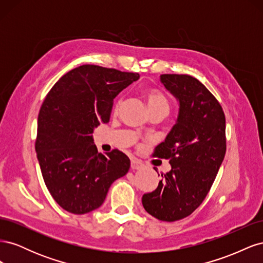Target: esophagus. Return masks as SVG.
Masks as SVG:
<instances>
[{"label": "esophagus", "instance_id": "1", "mask_svg": "<svg viewBox=\"0 0 263 263\" xmlns=\"http://www.w3.org/2000/svg\"><path fill=\"white\" fill-rule=\"evenodd\" d=\"M144 166V163H142L140 160L136 158H132V169L133 170H139Z\"/></svg>", "mask_w": 263, "mask_h": 263}]
</instances>
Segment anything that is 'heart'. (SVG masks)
<instances>
[{
  "instance_id": "1",
  "label": "heart",
  "mask_w": 263,
  "mask_h": 263,
  "mask_svg": "<svg viewBox=\"0 0 263 263\" xmlns=\"http://www.w3.org/2000/svg\"><path fill=\"white\" fill-rule=\"evenodd\" d=\"M146 102L149 112L151 110H163L166 114L169 113L170 109V102L168 98L160 91L157 89H151L146 92ZM119 102L116 104V107H118Z\"/></svg>"
}]
</instances>
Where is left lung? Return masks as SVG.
Masks as SVG:
<instances>
[{
    "label": "left lung",
    "mask_w": 263,
    "mask_h": 263,
    "mask_svg": "<svg viewBox=\"0 0 263 263\" xmlns=\"http://www.w3.org/2000/svg\"><path fill=\"white\" fill-rule=\"evenodd\" d=\"M160 82L179 104L176 124L155 153L170 159L171 170L141 202L151 216L174 221L192 214L208 195L226 154V121L218 101L197 79L161 74Z\"/></svg>",
    "instance_id": "left-lung-1"
}]
</instances>
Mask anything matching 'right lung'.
<instances>
[{"label": "right lung", "mask_w": 263, "mask_h": 263, "mask_svg": "<svg viewBox=\"0 0 263 263\" xmlns=\"http://www.w3.org/2000/svg\"><path fill=\"white\" fill-rule=\"evenodd\" d=\"M138 79V73L83 65L62 76L46 97L35 149L47 189L67 212L99 209L112 183L128 172L129 158L117 149L99 154L92 134L108 123L114 99Z\"/></svg>", "instance_id": "right-lung-1"}]
</instances>
